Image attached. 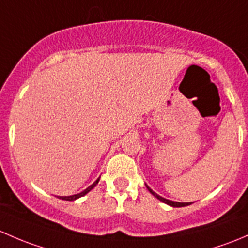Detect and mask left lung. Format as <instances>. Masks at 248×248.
<instances>
[{
	"label": "left lung",
	"instance_id": "left-lung-1",
	"mask_svg": "<svg viewBox=\"0 0 248 248\" xmlns=\"http://www.w3.org/2000/svg\"><path fill=\"white\" fill-rule=\"evenodd\" d=\"M145 186H147L148 191H149V192L152 193V195L154 196V197H156L157 200L161 201V202H163V203H165V204H168V205L173 206V208H181V206H186V205H190V204H192V203H191V202H190V203H180V202H174V201L166 200V198H163V197H161V196L157 195V193H155L154 191H153L152 188L149 187V186H148V185H145Z\"/></svg>",
	"mask_w": 248,
	"mask_h": 248
}]
</instances>
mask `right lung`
Listing matches in <instances>:
<instances>
[{
    "instance_id": "add662e5",
    "label": "right lung",
    "mask_w": 248,
    "mask_h": 248,
    "mask_svg": "<svg viewBox=\"0 0 248 248\" xmlns=\"http://www.w3.org/2000/svg\"><path fill=\"white\" fill-rule=\"evenodd\" d=\"M99 180H100V178H98V179H96L95 181H94L93 184H92L91 186H88V187L86 188V190H83L82 192H80V193H76V195H73V196H58V198H60V200H64V201H75V200H78V198H80V197H83V196L85 195H87V193L89 192V191L92 190V188H94L96 186V184L99 183Z\"/></svg>"
}]
</instances>
